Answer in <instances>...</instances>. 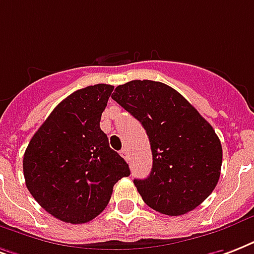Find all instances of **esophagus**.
I'll list each match as a JSON object with an SVG mask.
<instances>
[{"mask_svg":"<svg viewBox=\"0 0 254 254\" xmlns=\"http://www.w3.org/2000/svg\"><path fill=\"white\" fill-rule=\"evenodd\" d=\"M120 154H121V156H123L124 158H125V160H129V152H127V148H123L121 149V152H120Z\"/></svg>","mask_w":254,"mask_h":254,"instance_id":"obj_1","label":"esophagus"}]
</instances>
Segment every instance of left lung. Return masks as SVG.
Returning a JSON list of instances; mask_svg holds the SVG:
<instances>
[{
  "label": "left lung",
  "instance_id": "8db88e82",
  "mask_svg": "<svg viewBox=\"0 0 254 254\" xmlns=\"http://www.w3.org/2000/svg\"><path fill=\"white\" fill-rule=\"evenodd\" d=\"M114 101L142 124L152 149L153 165L144 180H134L148 206L181 216L205 201L216 188L222 148L212 125L168 85L134 80L120 85Z\"/></svg>",
  "mask_w": 254,
  "mask_h": 254
}]
</instances>
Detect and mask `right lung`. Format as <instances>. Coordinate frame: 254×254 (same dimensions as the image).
<instances>
[{"mask_svg":"<svg viewBox=\"0 0 254 254\" xmlns=\"http://www.w3.org/2000/svg\"><path fill=\"white\" fill-rule=\"evenodd\" d=\"M113 89L97 84L71 93L54 108L25 150L28 190L64 222L92 221L109 204L114 184L130 174L100 127Z\"/></svg>","mask_w":254,"mask_h":254,"instance_id":"right-lung-1","label":"right lung"}]
</instances>
